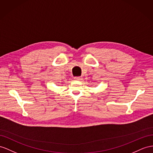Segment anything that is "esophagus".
I'll list each match as a JSON object with an SVG mask.
<instances>
[{"label":"esophagus","instance_id":"1","mask_svg":"<svg viewBox=\"0 0 153 153\" xmlns=\"http://www.w3.org/2000/svg\"><path fill=\"white\" fill-rule=\"evenodd\" d=\"M82 79L81 77H74V80L76 81H81Z\"/></svg>","mask_w":153,"mask_h":153}]
</instances>
